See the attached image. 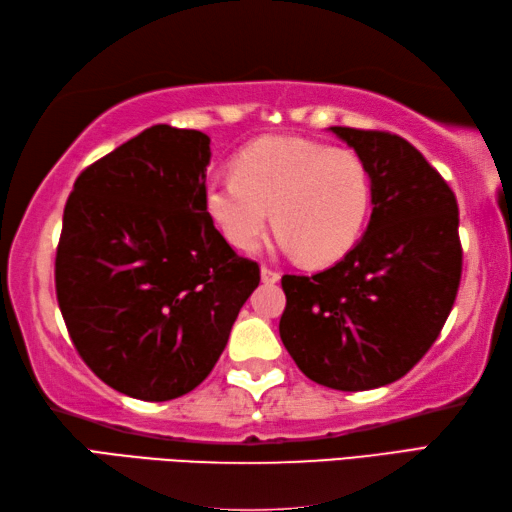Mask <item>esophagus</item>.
<instances>
[{"label":"esophagus","instance_id":"esophagus-1","mask_svg":"<svg viewBox=\"0 0 512 512\" xmlns=\"http://www.w3.org/2000/svg\"><path fill=\"white\" fill-rule=\"evenodd\" d=\"M279 279H281V275L277 273V270L262 266V281H264V284H277Z\"/></svg>","mask_w":512,"mask_h":512}]
</instances>
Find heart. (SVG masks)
Segmentation results:
<instances>
[{
	"label": "heart",
	"mask_w": 512,
	"mask_h": 512,
	"mask_svg": "<svg viewBox=\"0 0 512 512\" xmlns=\"http://www.w3.org/2000/svg\"><path fill=\"white\" fill-rule=\"evenodd\" d=\"M279 246L325 266L358 242L372 209V176L354 151L268 136L244 147L233 173L204 187V211L228 242L253 250L270 222Z\"/></svg>",
	"instance_id": "1"
}]
</instances>
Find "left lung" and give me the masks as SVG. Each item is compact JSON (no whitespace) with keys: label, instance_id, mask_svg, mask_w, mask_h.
I'll return each mask as SVG.
<instances>
[{"label":"left lung","instance_id":"1","mask_svg":"<svg viewBox=\"0 0 512 512\" xmlns=\"http://www.w3.org/2000/svg\"><path fill=\"white\" fill-rule=\"evenodd\" d=\"M330 132L369 169L372 217L332 268L284 275L279 336L314 383L363 391L405 376L438 339L462 275L460 217L449 184L405 138Z\"/></svg>","mask_w":512,"mask_h":512}]
</instances>
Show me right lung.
I'll list each match as a JSON object with an SVG mask.
<instances>
[{"mask_svg": "<svg viewBox=\"0 0 512 512\" xmlns=\"http://www.w3.org/2000/svg\"><path fill=\"white\" fill-rule=\"evenodd\" d=\"M211 138L154 125L74 182L54 262L76 352L103 383L147 402L211 374L259 266L204 211Z\"/></svg>", "mask_w": 512, "mask_h": 512, "instance_id": "1", "label": "right lung"}]
</instances>
